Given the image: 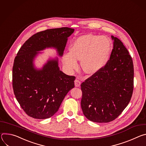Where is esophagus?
I'll return each instance as SVG.
<instances>
[{
	"label": "esophagus",
	"mask_w": 146,
	"mask_h": 146,
	"mask_svg": "<svg viewBox=\"0 0 146 146\" xmlns=\"http://www.w3.org/2000/svg\"><path fill=\"white\" fill-rule=\"evenodd\" d=\"M74 82H75V86L76 87H79V86H80V84H81V83H80V82L79 81V80H78V79H75Z\"/></svg>",
	"instance_id": "esophagus-1"
}]
</instances>
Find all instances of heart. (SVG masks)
<instances>
[{
    "label": "heart",
    "mask_w": 146,
    "mask_h": 146,
    "mask_svg": "<svg viewBox=\"0 0 146 146\" xmlns=\"http://www.w3.org/2000/svg\"><path fill=\"white\" fill-rule=\"evenodd\" d=\"M70 53L65 54L64 64L72 70L76 68L78 60L84 72L92 75L101 70L107 63L111 52L110 40L99 35H85L78 37L71 44Z\"/></svg>",
    "instance_id": "obj_1"
}]
</instances>
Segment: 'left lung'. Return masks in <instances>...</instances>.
I'll list each match as a JSON object with an SVG mask.
<instances>
[{"instance_id":"left-lung-1","label":"left lung","mask_w":146,"mask_h":146,"mask_svg":"<svg viewBox=\"0 0 146 146\" xmlns=\"http://www.w3.org/2000/svg\"><path fill=\"white\" fill-rule=\"evenodd\" d=\"M110 60L99 72L83 82L81 108L89 120L98 123L116 119L130 102L133 90V61L122 42L111 35Z\"/></svg>"}]
</instances>
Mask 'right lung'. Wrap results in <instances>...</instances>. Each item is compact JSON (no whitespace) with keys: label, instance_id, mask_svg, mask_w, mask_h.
Segmentation results:
<instances>
[{"label":"right lung","instance_id":"obj_1","mask_svg":"<svg viewBox=\"0 0 146 146\" xmlns=\"http://www.w3.org/2000/svg\"><path fill=\"white\" fill-rule=\"evenodd\" d=\"M74 32V29L63 27L38 32L17 53L13 67V88L16 99L29 117L39 119L52 117L74 88L75 77L60 71L58 57L49 58L41 68L34 64L40 52L46 48H54L62 57L68 38Z\"/></svg>","mask_w":146,"mask_h":146}]
</instances>
